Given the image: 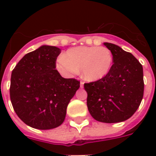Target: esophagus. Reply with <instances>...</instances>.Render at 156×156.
<instances>
[{
  "label": "esophagus",
  "mask_w": 156,
  "mask_h": 156,
  "mask_svg": "<svg viewBox=\"0 0 156 156\" xmlns=\"http://www.w3.org/2000/svg\"><path fill=\"white\" fill-rule=\"evenodd\" d=\"M83 86H84V82L81 81V82H80V87L83 88Z\"/></svg>",
  "instance_id": "esophagus-1"
}]
</instances>
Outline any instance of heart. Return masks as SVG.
Wrapping results in <instances>:
<instances>
[{
	"mask_svg": "<svg viewBox=\"0 0 156 156\" xmlns=\"http://www.w3.org/2000/svg\"><path fill=\"white\" fill-rule=\"evenodd\" d=\"M113 57L105 47H77L69 49L56 66L65 74L82 71L86 80L95 82L105 78L111 70Z\"/></svg>",
	"mask_w": 156,
	"mask_h": 156,
	"instance_id": "obj_1",
	"label": "heart"
}]
</instances>
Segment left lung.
I'll return each instance as SVG.
<instances>
[{"mask_svg": "<svg viewBox=\"0 0 156 156\" xmlns=\"http://www.w3.org/2000/svg\"><path fill=\"white\" fill-rule=\"evenodd\" d=\"M112 54L113 65L100 80L85 83L88 110L104 123H117L133 116L143 97V66L130 53L113 44H104Z\"/></svg>", "mask_w": 156, "mask_h": 156, "instance_id": "1", "label": "left lung"}]
</instances>
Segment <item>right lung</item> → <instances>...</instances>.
<instances>
[{"instance_id": "1", "label": "right lung", "mask_w": 156, "mask_h": 156, "mask_svg": "<svg viewBox=\"0 0 156 156\" xmlns=\"http://www.w3.org/2000/svg\"><path fill=\"white\" fill-rule=\"evenodd\" d=\"M61 49L43 45L26 54L11 74L10 100L27 126L51 129L63 123L70 100L80 87L75 78H64L56 69Z\"/></svg>"}]
</instances>
